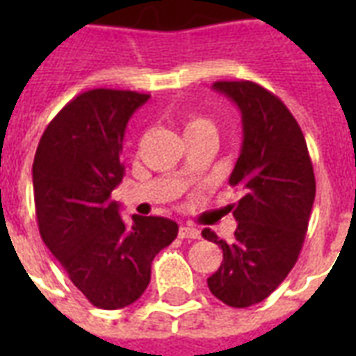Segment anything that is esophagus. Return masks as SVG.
Wrapping results in <instances>:
<instances>
[{
	"label": "esophagus",
	"mask_w": 356,
	"mask_h": 356,
	"mask_svg": "<svg viewBox=\"0 0 356 356\" xmlns=\"http://www.w3.org/2000/svg\"><path fill=\"white\" fill-rule=\"evenodd\" d=\"M179 236H181V238L196 240L200 238V231L194 229V227H181V229H179Z\"/></svg>",
	"instance_id": "obj_1"
}]
</instances>
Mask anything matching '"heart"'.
<instances>
[{"label":"heart","mask_w":356,"mask_h":356,"mask_svg":"<svg viewBox=\"0 0 356 356\" xmlns=\"http://www.w3.org/2000/svg\"><path fill=\"white\" fill-rule=\"evenodd\" d=\"M211 125L208 120H204V118H191L185 125V131H191V129H198V127H208Z\"/></svg>","instance_id":"heart-1"}]
</instances>
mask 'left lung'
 I'll list each match as a JSON object with an SVG mask.
<instances>
[{
  "mask_svg": "<svg viewBox=\"0 0 356 356\" xmlns=\"http://www.w3.org/2000/svg\"><path fill=\"white\" fill-rule=\"evenodd\" d=\"M213 89L240 108L244 139L229 179L242 193L227 206L238 221L234 240L202 231L223 250L208 286L223 303L244 309L267 299L298 261L316 183L303 131L276 95L246 80L216 81Z\"/></svg>",
  "mask_w": 356,
  "mask_h": 356,
  "instance_id": "obj_1",
  "label": "left lung"
}]
</instances>
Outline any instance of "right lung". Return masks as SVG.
Listing matches in <instances>:
<instances>
[{"label":"right lung","mask_w":356,"mask_h":356,"mask_svg":"<svg viewBox=\"0 0 356 356\" xmlns=\"http://www.w3.org/2000/svg\"><path fill=\"white\" fill-rule=\"evenodd\" d=\"M150 95L91 89L45 127L32 165L38 227L74 286L99 309L135 303L156 254L179 227L165 217L125 223L112 191L124 179L122 143L133 112Z\"/></svg>","instance_id":"1"}]
</instances>
